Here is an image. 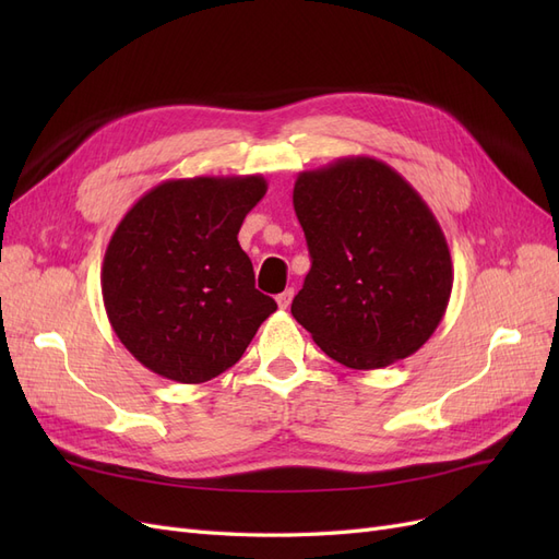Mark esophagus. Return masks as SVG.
I'll return each instance as SVG.
<instances>
[{
	"label": "esophagus",
	"mask_w": 559,
	"mask_h": 559,
	"mask_svg": "<svg viewBox=\"0 0 559 559\" xmlns=\"http://www.w3.org/2000/svg\"><path fill=\"white\" fill-rule=\"evenodd\" d=\"M292 300H294V289H286V292H282L280 296H277V306L282 308V310H286L292 306Z\"/></svg>",
	"instance_id": "esophagus-1"
}]
</instances>
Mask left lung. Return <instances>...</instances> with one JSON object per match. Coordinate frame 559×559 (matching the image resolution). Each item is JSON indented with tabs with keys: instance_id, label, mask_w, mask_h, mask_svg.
<instances>
[{
	"instance_id": "1",
	"label": "left lung",
	"mask_w": 559,
	"mask_h": 559,
	"mask_svg": "<svg viewBox=\"0 0 559 559\" xmlns=\"http://www.w3.org/2000/svg\"><path fill=\"white\" fill-rule=\"evenodd\" d=\"M294 207L312 267L292 314L331 359L376 370L441 324L452 259L441 224L394 167L370 156L300 173Z\"/></svg>"
}]
</instances>
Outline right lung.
I'll return each instance as SVG.
<instances>
[{
	"label": "right lung",
	"mask_w": 559,
	"mask_h": 559,
	"mask_svg": "<svg viewBox=\"0 0 559 559\" xmlns=\"http://www.w3.org/2000/svg\"><path fill=\"white\" fill-rule=\"evenodd\" d=\"M267 183L261 175L167 179L116 226L103 300L118 341L144 368L200 384L238 364L277 302L253 286L238 242Z\"/></svg>",
	"instance_id": "right-lung-1"
}]
</instances>
